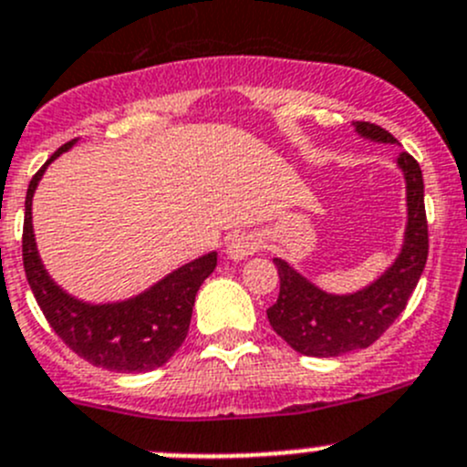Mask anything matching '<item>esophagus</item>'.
<instances>
[{
    "label": "esophagus",
    "instance_id": "1",
    "mask_svg": "<svg viewBox=\"0 0 467 467\" xmlns=\"http://www.w3.org/2000/svg\"><path fill=\"white\" fill-rule=\"evenodd\" d=\"M257 248V242L251 234H234L228 239V246H225V257L233 262L246 260L248 255H253Z\"/></svg>",
    "mask_w": 467,
    "mask_h": 467
}]
</instances>
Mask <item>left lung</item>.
I'll return each instance as SVG.
<instances>
[{
    "label": "left lung",
    "instance_id": "8db88e82",
    "mask_svg": "<svg viewBox=\"0 0 467 467\" xmlns=\"http://www.w3.org/2000/svg\"><path fill=\"white\" fill-rule=\"evenodd\" d=\"M358 137L374 143H397L390 132L374 123H358ZM397 169L406 184V225L395 260L356 292H326L283 257H274L280 275L278 301L266 310L269 324L294 351L312 358H335L368 348L404 312L429 253L424 180L420 164L401 152Z\"/></svg>",
    "mask_w": 467,
    "mask_h": 467
}]
</instances>
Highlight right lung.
I'll use <instances>...</instances> for the list:
<instances>
[{"instance_id": "add662e5", "label": "right lung", "mask_w": 467, "mask_h": 467, "mask_svg": "<svg viewBox=\"0 0 467 467\" xmlns=\"http://www.w3.org/2000/svg\"><path fill=\"white\" fill-rule=\"evenodd\" d=\"M70 141L58 148L43 169L31 178L25 201L22 260L26 280L54 333L84 360L109 372H152L171 360L182 347L192 324L193 303L201 285L216 266V251L178 266L143 292L120 301L90 303L72 296L49 275L40 260L34 234V193L54 160L70 150Z\"/></svg>"}]
</instances>
